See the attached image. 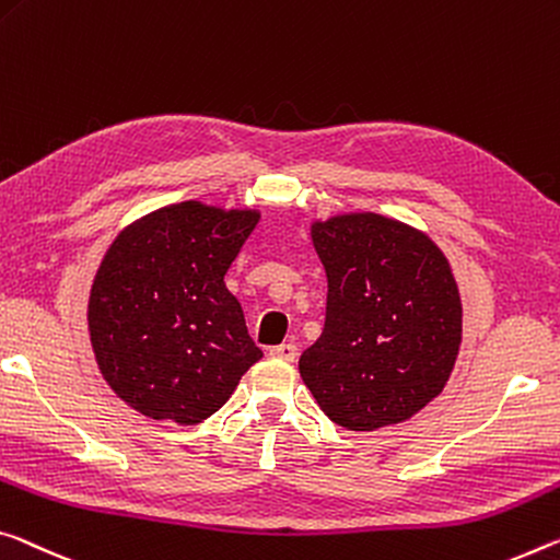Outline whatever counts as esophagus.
Segmentation results:
<instances>
[{"instance_id": "obj_1", "label": "esophagus", "mask_w": 560, "mask_h": 560, "mask_svg": "<svg viewBox=\"0 0 560 560\" xmlns=\"http://www.w3.org/2000/svg\"><path fill=\"white\" fill-rule=\"evenodd\" d=\"M296 353H299V349L294 343H279V346H271V349H269V357L281 359V361H294Z\"/></svg>"}]
</instances>
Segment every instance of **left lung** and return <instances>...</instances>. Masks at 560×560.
I'll use <instances>...</instances> for the list:
<instances>
[{
	"mask_svg": "<svg viewBox=\"0 0 560 560\" xmlns=\"http://www.w3.org/2000/svg\"><path fill=\"white\" fill-rule=\"evenodd\" d=\"M326 269V322L299 371L316 404L349 431L419 413L446 386L460 346V296L441 248L381 214L314 221Z\"/></svg>",
	"mask_w": 560,
	"mask_h": 560,
	"instance_id": "obj_1",
	"label": "left lung"
}]
</instances>
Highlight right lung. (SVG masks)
Segmentation results:
<instances>
[{"label":"right lung","mask_w":560,"mask_h":560,"mask_svg":"<svg viewBox=\"0 0 560 560\" xmlns=\"http://www.w3.org/2000/svg\"><path fill=\"white\" fill-rule=\"evenodd\" d=\"M256 224L254 209L182 201L114 238L86 318L104 381L135 411L201 423L264 357L224 283Z\"/></svg>","instance_id":"right-lung-1"}]
</instances>
